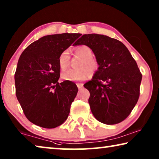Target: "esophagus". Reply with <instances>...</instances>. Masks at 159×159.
I'll return each mask as SVG.
<instances>
[{"mask_svg": "<svg viewBox=\"0 0 159 159\" xmlns=\"http://www.w3.org/2000/svg\"><path fill=\"white\" fill-rule=\"evenodd\" d=\"M76 85H77L78 89H79V90L81 89L82 88H83V85H84V84H77Z\"/></svg>", "mask_w": 159, "mask_h": 159, "instance_id": "esophagus-1", "label": "esophagus"}]
</instances>
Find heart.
I'll return each mask as SVG.
<instances>
[{"mask_svg": "<svg viewBox=\"0 0 159 159\" xmlns=\"http://www.w3.org/2000/svg\"><path fill=\"white\" fill-rule=\"evenodd\" d=\"M75 55L82 58L77 65L78 69H70L61 74V79L66 81L76 82L84 80L89 76V72L93 74L98 70V64L96 60L93 59V51L86 45H80L75 48ZM69 52H63L59 57V66L61 70H66L69 64Z\"/></svg>", "mask_w": 159, "mask_h": 159, "instance_id": "1", "label": "heart"}]
</instances>
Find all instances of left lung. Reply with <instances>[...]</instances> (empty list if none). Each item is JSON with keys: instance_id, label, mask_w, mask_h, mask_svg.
I'll return each instance as SVG.
<instances>
[{"instance_id": "8db88e82", "label": "left lung", "mask_w": 159, "mask_h": 159, "mask_svg": "<svg viewBox=\"0 0 159 159\" xmlns=\"http://www.w3.org/2000/svg\"><path fill=\"white\" fill-rule=\"evenodd\" d=\"M86 45L95 54L98 68L84 87L94 117L105 125L125 120L137 104L142 75L125 45L103 34L82 35L74 46Z\"/></svg>"}]
</instances>
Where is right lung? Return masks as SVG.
Instances as JSON below:
<instances>
[{
  "instance_id": "right-lung-1",
  "label": "right lung",
  "mask_w": 159,
  "mask_h": 159,
  "mask_svg": "<svg viewBox=\"0 0 159 159\" xmlns=\"http://www.w3.org/2000/svg\"><path fill=\"white\" fill-rule=\"evenodd\" d=\"M80 35L44 36L30 44L20 57L15 74L16 96L33 124L52 129L67 119L79 90L74 82H58L59 57Z\"/></svg>"
}]
</instances>
